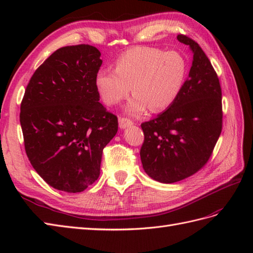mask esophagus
Segmentation results:
<instances>
[{"label": "esophagus", "mask_w": 253, "mask_h": 253, "mask_svg": "<svg viewBox=\"0 0 253 253\" xmlns=\"http://www.w3.org/2000/svg\"><path fill=\"white\" fill-rule=\"evenodd\" d=\"M118 124H120V127L122 129L124 128H127L132 125V122L129 120V118H126V117H121L120 120H118Z\"/></svg>", "instance_id": "1"}]
</instances>
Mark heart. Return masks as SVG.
Masks as SVG:
<instances>
[{"mask_svg": "<svg viewBox=\"0 0 253 253\" xmlns=\"http://www.w3.org/2000/svg\"><path fill=\"white\" fill-rule=\"evenodd\" d=\"M187 69L186 58L179 52L136 46L116 58L115 69H100L95 75V85L109 106L126 99L132 85L135 96L127 104V112L140 115L149 107L159 113L178 98Z\"/></svg>", "mask_w": 253, "mask_h": 253, "instance_id": "1", "label": "heart"}]
</instances>
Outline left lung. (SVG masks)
Returning <instances> with one entry per match:
<instances>
[{"mask_svg":"<svg viewBox=\"0 0 253 253\" xmlns=\"http://www.w3.org/2000/svg\"><path fill=\"white\" fill-rule=\"evenodd\" d=\"M177 40L193 54L189 77L168 110L141 124L143 169L164 184L185 179L207 164L223 124L222 89L211 62L189 37L178 35Z\"/></svg>","mask_w":253,"mask_h":253,"instance_id":"8db88e82","label":"left lung"}]
</instances>
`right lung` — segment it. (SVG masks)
I'll list each match as a JSON object with an SVG mask.
<instances>
[{"mask_svg": "<svg viewBox=\"0 0 253 253\" xmlns=\"http://www.w3.org/2000/svg\"><path fill=\"white\" fill-rule=\"evenodd\" d=\"M101 53L89 44L56 50L37 68L20 105L25 150L51 187L82 192L99 178L102 152L118 129L100 103Z\"/></svg>", "mask_w": 253, "mask_h": 253, "instance_id": "right-lung-1", "label": "right lung"}]
</instances>
